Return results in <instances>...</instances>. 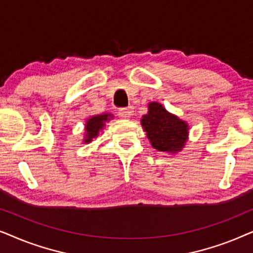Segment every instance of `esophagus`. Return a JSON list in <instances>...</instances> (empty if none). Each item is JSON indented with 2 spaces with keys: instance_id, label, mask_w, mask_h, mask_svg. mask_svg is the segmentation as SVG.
Wrapping results in <instances>:
<instances>
[{
  "instance_id": "34e87169",
  "label": "esophagus",
  "mask_w": 253,
  "mask_h": 253,
  "mask_svg": "<svg viewBox=\"0 0 253 253\" xmlns=\"http://www.w3.org/2000/svg\"><path fill=\"white\" fill-rule=\"evenodd\" d=\"M132 109L131 108H122L119 110V116L122 117V119H130L131 115H132Z\"/></svg>"
}]
</instances>
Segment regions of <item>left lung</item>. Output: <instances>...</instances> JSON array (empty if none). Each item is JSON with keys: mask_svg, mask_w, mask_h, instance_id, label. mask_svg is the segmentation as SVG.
<instances>
[{"mask_svg": "<svg viewBox=\"0 0 253 253\" xmlns=\"http://www.w3.org/2000/svg\"><path fill=\"white\" fill-rule=\"evenodd\" d=\"M140 123L151 145L159 152L178 153L189 139V124L169 113L160 102L148 103V112Z\"/></svg>", "mask_w": 253, "mask_h": 253, "instance_id": "obj_1", "label": "left lung"}]
</instances>
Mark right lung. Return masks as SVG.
<instances>
[{
    "label": "right lung",
    "instance_id": "obj_1",
    "mask_svg": "<svg viewBox=\"0 0 253 253\" xmlns=\"http://www.w3.org/2000/svg\"><path fill=\"white\" fill-rule=\"evenodd\" d=\"M114 117L113 114L105 113L100 114V115L89 116L85 123V132L84 138H83V143L89 144L91 141L99 136V133L106 126V123L109 122Z\"/></svg>",
    "mask_w": 253,
    "mask_h": 253
}]
</instances>
